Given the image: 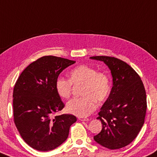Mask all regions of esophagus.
<instances>
[{
	"label": "esophagus",
	"mask_w": 157,
	"mask_h": 157,
	"mask_svg": "<svg viewBox=\"0 0 157 157\" xmlns=\"http://www.w3.org/2000/svg\"><path fill=\"white\" fill-rule=\"evenodd\" d=\"M78 119H79V120H80V121H86L89 120V119H88V118H87V117H79Z\"/></svg>",
	"instance_id": "esophagus-1"
}]
</instances>
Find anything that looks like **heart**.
I'll use <instances>...</instances> for the list:
<instances>
[{"mask_svg":"<svg viewBox=\"0 0 157 157\" xmlns=\"http://www.w3.org/2000/svg\"><path fill=\"white\" fill-rule=\"evenodd\" d=\"M69 79L61 77L56 81V90L62 98H68L71 94L73 84H83L81 98L71 99L67 104L69 113L79 117H86L97 108L96 101L106 100L110 92V80L107 74L98 72L95 68L81 64L71 70Z\"/></svg>","mask_w":157,"mask_h":157,"instance_id":"obj_1","label":"heart"}]
</instances>
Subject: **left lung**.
<instances>
[{
  "label": "left lung",
  "mask_w": 157,
  "mask_h": 157,
  "mask_svg": "<svg viewBox=\"0 0 157 157\" xmlns=\"http://www.w3.org/2000/svg\"><path fill=\"white\" fill-rule=\"evenodd\" d=\"M104 62L113 77V87L98 113L102 129L94 140L110 150L130 144L144 124L147 109L146 93L143 82L126 62L114 57L93 56Z\"/></svg>",
  "instance_id": "left-lung-1"
}]
</instances>
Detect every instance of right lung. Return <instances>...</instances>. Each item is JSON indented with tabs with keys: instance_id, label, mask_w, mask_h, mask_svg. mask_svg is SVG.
<instances>
[{
	"instance_id": "right-lung-1",
	"label": "right lung",
	"mask_w": 157,
	"mask_h": 157,
	"mask_svg": "<svg viewBox=\"0 0 157 157\" xmlns=\"http://www.w3.org/2000/svg\"><path fill=\"white\" fill-rule=\"evenodd\" d=\"M75 61L43 56L22 71L13 93L14 123L23 140L33 149L52 150L64 143L76 117L56 115L64 104L56 90L62 71Z\"/></svg>"
}]
</instances>
